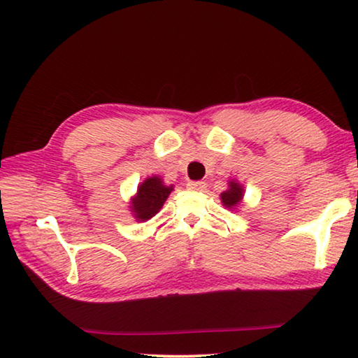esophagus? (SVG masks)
<instances>
[{
	"label": "esophagus",
	"mask_w": 358,
	"mask_h": 358,
	"mask_svg": "<svg viewBox=\"0 0 358 358\" xmlns=\"http://www.w3.org/2000/svg\"><path fill=\"white\" fill-rule=\"evenodd\" d=\"M186 188L191 191H202L206 188V183L204 181H188V183H186Z\"/></svg>",
	"instance_id": "34e87169"
}]
</instances>
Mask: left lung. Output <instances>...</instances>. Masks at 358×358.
<instances>
[{
	"label": "left lung",
	"mask_w": 358,
	"mask_h": 358,
	"mask_svg": "<svg viewBox=\"0 0 358 358\" xmlns=\"http://www.w3.org/2000/svg\"><path fill=\"white\" fill-rule=\"evenodd\" d=\"M243 196H244L243 186L239 185L236 180H231L230 185H228V189L223 191L220 194V201L223 206L228 207V209H236V207L241 204Z\"/></svg>",
	"instance_id": "1"
}]
</instances>
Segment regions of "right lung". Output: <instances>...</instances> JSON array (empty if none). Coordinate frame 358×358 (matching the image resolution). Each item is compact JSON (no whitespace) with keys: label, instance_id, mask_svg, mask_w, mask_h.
Returning a JSON list of instances; mask_svg holds the SVG:
<instances>
[{"label":"right lung","instance_id":"right-lung-1","mask_svg":"<svg viewBox=\"0 0 358 358\" xmlns=\"http://www.w3.org/2000/svg\"><path fill=\"white\" fill-rule=\"evenodd\" d=\"M173 191V185L165 186L161 177H149L138 186L136 194L131 197L130 209L138 222H146L162 209L164 202Z\"/></svg>","mask_w":358,"mask_h":358}]
</instances>
